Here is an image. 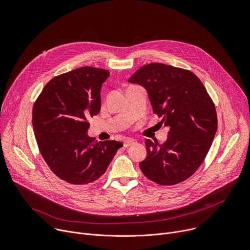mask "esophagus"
<instances>
[{"mask_svg": "<svg viewBox=\"0 0 250 250\" xmlns=\"http://www.w3.org/2000/svg\"><path fill=\"white\" fill-rule=\"evenodd\" d=\"M134 144H136V140H135V139H133V138H127V139H125V142H124V146H125V147H128V146H133Z\"/></svg>", "mask_w": 250, "mask_h": 250, "instance_id": "34e87169", "label": "esophagus"}]
</instances>
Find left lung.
Instances as JSON below:
<instances>
[{
	"mask_svg": "<svg viewBox=\"0 0 250 250\" xmlns=\"http://www.w3.org/2000/svg\"><path fill=\"white\" fill-rule=\"evenodd\" d=\"M128 82L146 89L153 113L169 127L163 145L146 140L147 156L139 163L142 173L162 186L185 181L205 160L217 132L215 104L190 70L163 63L144 65Z\"/></svg>",
	"mask_w": 250,
	"mask_h": 250,
	"instance_id": "left-lung-1",
	"label": "left lung"
}]
</instances>
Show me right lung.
I'll list each match as a JSON object with an SVG mask.
<instances>
[{
    "mask_svg": "<svg viewBox=\"0 0 250 250\" xmlns=\"http://www.w3.org/2000/svg\"><path fill=\"white\" fill-rule=\"evenodd\" d=\"M110 72L81 67L52 78L33 104L32 126L50 170L73 185H88L105 172L123 144L97 141L88 120L101 110V88Z\"/></svg>",
    "mask_w": 250,
    "mask_h": 250,
    "instance_id": "1",
    "label": "right lung"
}]
</instances>
